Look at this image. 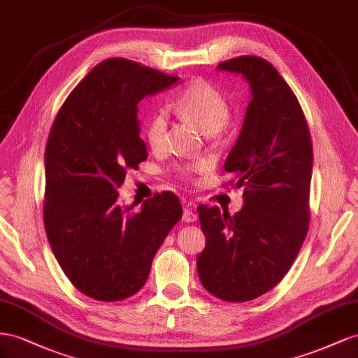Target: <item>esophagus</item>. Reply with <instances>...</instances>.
<instances>
[{
    "mask_svg": "<svg viewBox=\"0 0 358 358\" xmlns=\"http://www.w3.org/2000/svg\"><path fill=\"white\" fill-rule=\"evenodd\" d=\"M182 222H186V223H192V222H195L196 219H198V214L193 211V208H192V206H185V211H182Z\"/></svg>",
    "mask_w": 358,
    "mask_h": 358,
    "instance_id": "esophagus-1",
    "label": "esophagus"
}]
</instances>
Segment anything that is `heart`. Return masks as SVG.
Wrapping results in <instances>:
<instances>
[{"instance_id":"obj_1","label":"heart","mask_w":358,"mask_h":358,"mask_svg":"<svg viewBox=\"0 0 358 358\" xmlns=\"http://www.w3.org/2000/svg\"><path fill=\"white\" fill-rule=\"evenodd\" d=\"M176 108L182 115L190 118L206 134L219 131L229 117V103L227 96L208 80L195 79L181 91L176 99ZM169 127V115L165 109H157L148 117L145 124V138L148 144L159 150L165 145ZM208 168L207 162L189 163L180 166L178 172L185 177H193Z\"/></svg>"}]
</instances>
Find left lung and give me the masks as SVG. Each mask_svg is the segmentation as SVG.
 Segmentation results:
<instances>
[{
    "label": "left lung",
    "instance_id": "left-lung-1",
    "mask_svg": "<svg viewBox=\"0 0 358 358\" xmlns=\"http://www.w3.org/2000/svg\"><path fill=\"white\" fill-rule=\"evenodd\" d=\"M217 69L243 75L252 91L223 166L244 189V206L234 216L219 207L198 208L206 249L196 268L210 294L241 303L274 288L297 258L310 220L313 152L303 109L273 64L244 55Z\"/></svg>",
    "mask_w": 358,
    "mask_h": 358
}]
</instances>
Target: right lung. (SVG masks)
<instances>
[{
  "label": "right lung",
  "instance_id": "1",
  "mask_svg": "<svg viewBox=\"0 0 358 358\" xmlns=\"http://www.w3.org/2000/svg\"><path fill=\"white\" fill-rule=\"evenodd\" d=\"M178 76L124 58L101 61L58 110L45 151L46 236L73 287L120 301L144 287L152 258L181 216L178 198L157 193L135 210L118 203L127 169L147 160L138 103Z\"/></svg>",
  "mask_w": 358,
  "mask_h": 358
}]
</instances>
